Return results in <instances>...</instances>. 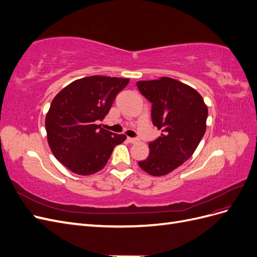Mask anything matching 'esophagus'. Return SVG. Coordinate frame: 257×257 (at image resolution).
Instances as JSON below:
<instances>
[{
	"instance_id": "esophagus-1",
	"label": "esophagus",
	"mask_w": 257,
	"mask_h": 257,
	"mask_svg": "<svg viewBox=\"0 0 257 257\" xmlns=\"http://www.w3.org/2000/svg\"><path fill=\"white\" fill-rule=\"evenodd\" d=\"M127 142L128 143H131V144H135V143H137L138 141L136 138H131V137H127Z\"/></svg>"
}]
</instances>
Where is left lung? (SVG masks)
I'll list each match as a JSON object with an SVG mask.
<instances>
[{
    "mask_svg": "<svg viewBox=\"0 0 257 257\" xmlns=\"http://www.w3.org/2000/svg\"><path fill=\"white\" fill-rule=\"evenodd\" d=\"M136 84L152 103V123L162 132L149 144V157L138 165L151 176H165L196 150L206 132L208 107L195 89L169 77Z\"/></svg>",
    "mask_w": 257,
    "mask_h": 257,
    "instance_id": "8db88e82",
    "label": "left lung"
}]
</instances>
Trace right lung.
Segmentation results:
<instances>
[{"mask_svg":"<svg viewBox=\"0 0 257 257\" xmlns=\"http://www.w3.org/2000/svg\"><path fill=\"white\" fill-rule=\"evenodd\" d=\"M128 78L90 76L77 79L53 97L45 126L50 150L61 164L81 176L103 169L113 148L126 136L100 127L115 95Z\"/></svg>","mask_w":257,"mask_h":257,"instance_id":"right-lung-1","label":"right lung"}]
</instances>
